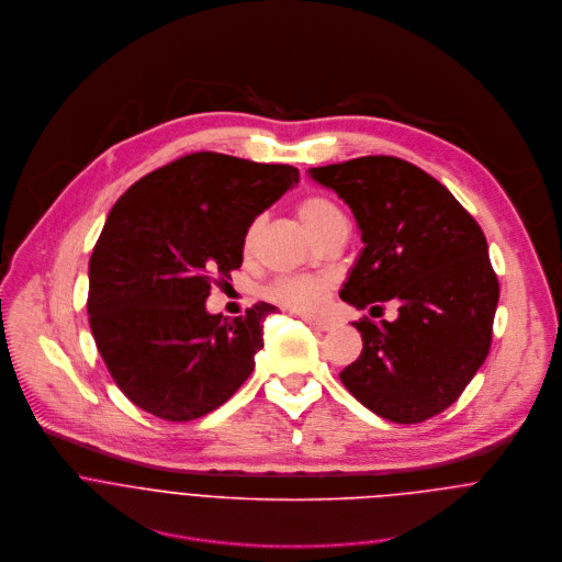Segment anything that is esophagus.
<instances>
[{
    "label": "esophagus",
    "instance_id": "obj_1",
    "mask_svg": "<svg viewBox=\"0 0 562 562\" xmlns=\"http://www.w3.org/2000/svg\"><path fill=\"white\" fill-rule=\"evenodd\" d=\"M301 318H303L310 327H314V329H318V331H331L334 325H336L331 318H316V316H307V314H301Z\"/></svg>",
    "mask_w": 562,
    "mask_h": 562
}]
</instances>
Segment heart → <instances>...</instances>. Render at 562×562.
I'll list each match as a JSON object with an SVG mask.
<instances>
[{"mask_svg": "<svg viewBox=\"0 0 562 562\" xmlns=\"http://www.w3.org/2000/svg\"><path fill=\"white\" fill-rule=\"evenodd\" d=\"M299 217L303 222V226L316 237L321 231H325L329 224L338 222V220H345L342 213L338 211V206L325 198H307L299 204ZM255 233H257V226H252L246 235V250L252 248V241H255ZM327 290L329 285L323 281V279H314V277H285L281 281H277L272 288H270V299L285 305V307H292V310H303V312H310V310H316L325 296H327Z\"/></svg>", "mask_w": 562, "mask_h": 562, "instance_id": "1", "label": "heart"}]
</instances>
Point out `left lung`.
I'll return each mask as SVG.
<instances>
[{
    "label": "left lung",
    "mask_w": 562,
    "mask_h": 562,
    "mask_svg": "<svg viewBox=\"0 0 562 562\" xmlns=\"http://www.w3.org/2000/svg\"><path fill=\"white\" fill-rule=\"evenodd\" d=\"M307 176L351 209L364 244L340 299L356 310L397 303L391 323H353L362 351L340 382L397 424L441 413L490 351L498 281L483 231L443 184L393 156L316 167Z\"/></svg>",
    "instance_id": "left-lung-1"
}]
</instances>
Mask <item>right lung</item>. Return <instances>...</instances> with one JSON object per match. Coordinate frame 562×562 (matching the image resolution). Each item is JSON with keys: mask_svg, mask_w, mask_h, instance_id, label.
Returning a JSON list of instances; mask_svg holds the SVG:
<instances>
[{"mask_svg": "<svg viewBox=\"0 0 562 562\" xmlns=\"http://www.w3.org/2000/svg\"><path fill=\"white\" fill-rule=\"evenodd\" d=\"M296 182L290 165L202 151L145 176L114 204L90 259L88 314L99 353L136 406L189 422L248 380L277 307L261 301L228 318L206 299L215 274L241 266L255 217Z\"/></svg>", "mask_w": 562, "mask_h": 562, "instance_id": "1", "label": "right lung"}]
</instances>
